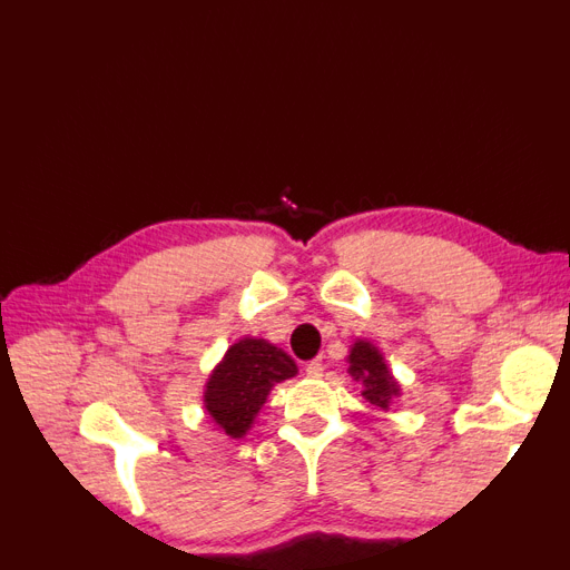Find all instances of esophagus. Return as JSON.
<instances>
[{
  "label": "esophagus",
  "mask_w": 570,
  "mask_h": 570,
  "mask_svg": "<svg viewBox=\"0 0 570 570\" xmlns=\"http://www.w3.org/2000/svg\"><path fill=\"white\" fill-rule=\"evenodd\" d=\"M306 375L308 377H321L323 375V361L314 358L311 363H306Z\"/></svg>",
  "instance_id": "34e87169"
}]
</instances>
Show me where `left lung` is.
I'll return each instance as SVG.
<instances>
[{"label": "left lung", "instance_id": "left-lung-1", "mask_svg": "<svg viewBox=\"0 0 570 570\" xmlns=\"http://www.w3.org/2000/svg\"><path fill=\"white\" fill-rule=\"evenodd\" d=\"M348 373L353 381L363 383V397L375 407L387 410L390 400L400 395V385L390 375L383 353L371 341H355L351 345Z\"/></svg>", "mask_w": 570, "mask_h": 570}]
</instances>
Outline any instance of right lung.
<instances>
[{
	"instance_id": "right-lung-1",
	"label": "right lung",
	"mask_w": 570,
	"mask_h": 570,
	"mask_svg": "<svg viewBox=\"0 0 570 570\" xmlns=\"http://www.w3.org/2000/svg\"><path fill=\"white\" fill-rule=\"evenodd\" d=\"M298 373L292 355L264 338H242L225 353L205 385V410L222 432L239 440L254 425L269 390Z\"/></svg>"
}]
</instances>
